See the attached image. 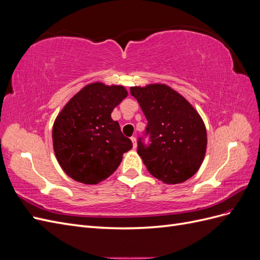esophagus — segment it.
Returning <instances> with one entry per match:
<instances>
[{"label": "esophagus", "mask_w": 260, "mask_h": 260, "mask_svg": "<svg viewBox=\"0 0 260 260\" xmlns=\"http://www.w3.org/2000/svg\"><path fill=\"white\" fill-rule=\"evenodd\" d=\"M131 141H132V144H133V148L137 147V139L135 137H131Z\"/></svg>", "instance_id": "esophagus-1"}]
</instances>
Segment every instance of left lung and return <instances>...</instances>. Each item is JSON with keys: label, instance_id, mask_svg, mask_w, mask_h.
<instances>
[{"label": "left lung", "instance_id": "8db88e82", "mask_svg": "<svg viewBox=\"0 0 260 260\" xmlns=\"http://www.w3.org/2000/svg\"><path fill=\"white\" fill-rule=\"evenodd\" d=\"M130 93L147 120L138 154L149 174L167 184L182 183L196 174L206 153L207 133L194 107L166 84L132 86Z\"/></svg>", "mask_w": 260, "mask_h": 260}]
</instances>
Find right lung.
<instances>
[{
	"mask_svg": "<svg viewBox=\"0 0 260 260\" xmlns=\"http://www.w3.org/2000/svg\"><path fill=\"white\" fill-rule=\"evenodd\" d=\"M121 85L88 84L61 109L53 125V146L61 169L84 184H96L113 175L122 154L132 148L112 112L127 98Z\"/></svg>",
	"mask_w": 260,
	"mask_h": 260,
	"instance_id": "add662e5",
	"label": "right lung"
}]
</instances>
